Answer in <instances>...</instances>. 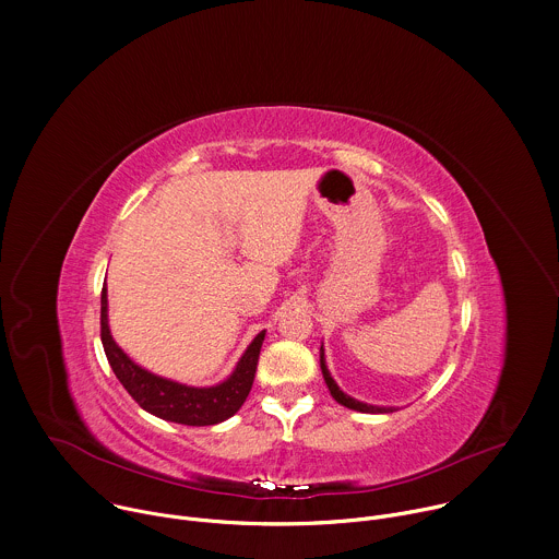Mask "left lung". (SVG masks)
Returning <instances> with one entry per match:
<instances>
[{
    "label": "left lung",
    "instance_id": "left-lung-1",
    "mask_svg": "<svg viewBox=\"0 0 559 559\" xmlns=\"http://www.w3.org/2000/svg\"><path fill=\"white\" fill-rule=\"evenodd\" d=\"M320 368H322V376H324V382H326V386H329V391H331V395H333V400L337 402V404H342V406H346V408H350V411H359V413H373V415H378V413H393V408H380V406H368V404H361V402H357V400H353V397H348V395H344L340 389H337V384L333 382V378L329 376V370H326V364H324V350L320 353Z\"/></svg>",
    "mask_w": 559,
    "mask_h": 559
}]
</instances>
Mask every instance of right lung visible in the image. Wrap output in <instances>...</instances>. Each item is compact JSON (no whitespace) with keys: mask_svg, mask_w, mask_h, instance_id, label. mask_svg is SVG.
Listing matches in <instances>:
<instances>
[{"mask_svg":"<svg viewBox=\"0 0 559 559\" xmlns=\"http://www.w3.org/2000/svg\"><path fill=\"white\" fill-rule=\"evenodd\" d=\"M263 337L265 331L254 337L237 364L235 373L224 384L211 389L183 386L148 373V370L133 364L122 348H118L107 326V289L103 287L100 292V340L111 370L140 408L166 421L183 426H215L233 417L243 406L254 384Z\"/></svg>","mask_w":559,"mask_h":559,"instance_id":"1","label":"right lung"}]
</instances>
